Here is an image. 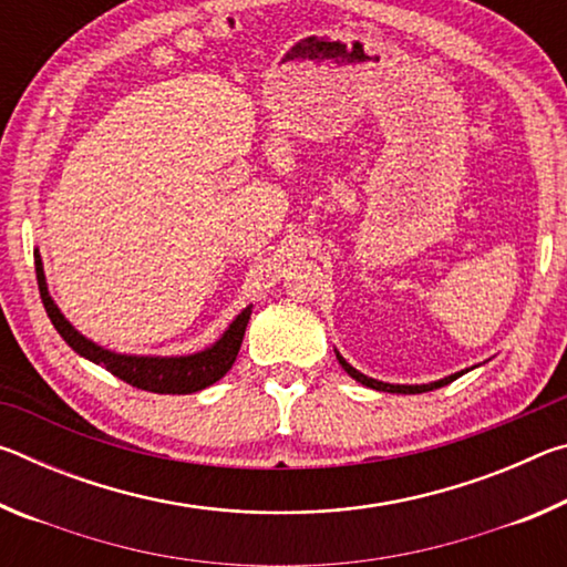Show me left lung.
<instances>
[{
    "mask_svg": "<svg viewBox=\"0 0 567 567\" xmlns=\"http://www.w3.org/2000/svg\"><path fill=\"white\" fill-rule=\"evenodd\" d=\"M334 354H338V362L342 364V370L348 372V375H350L352 380H358L360 385H364V388H372V390H382V392H398V395H417V392L437 390V388L447 385V382L457 380L460 375H465V370H460V372H453V375H447V378H443V380L425 382V385H395V382H382V380H375V378H368V375H362V372H360V370H354L352 364H350L348 360H344L338 350H334Z\"/></svg>",
    "mask_w": 567,
    "mask_h": 567,
    "instance_id": "8db88e82",
    "label": "left lung"
}]
</instances>
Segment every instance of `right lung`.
<instances>
[{
    "label": "right lung",
    "instance_id": "right-lung-1",
    "mask_svg": "<svg viewBox=\"0 0 567 567\" xmlns=\"http://www.w3.org/2000/svg\"><path fill=\"white\" fill-rule=\"evenodd\" d=\"M34 270H37V285H40L47 318L52 320L54 330L62 334V340L70 344L80 358L90 360L94 364H102V368L112 372L114 378L130 382L132 388L159 392V395H189V392H199L209 385H215L217 380H223L237 360L249 315H252V305H247L245 310L229 322V328L219 334L213 344H209V348L189 352V354L114 352V350L102 348V344H97L90 338H84V334L64 318L60 307H56V302L52 300L50 287H47L40 249H34Z\"/></svg>",
    "mask_w": 567,
    "mask_h": 567
}]
</instances>
